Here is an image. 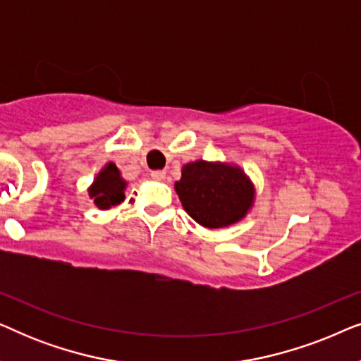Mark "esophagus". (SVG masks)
<instances>
[{
  "instance_id": "obj_1",
  "label": "esophagus",
  "mask_w": 361,
  "mask_h": 361,
  "mask_svg": "<svg viewBox=\"0 0 361 361\" xmlns=\"http://www.w3.org/2000/svg\"><path fill=\"white\" fill-rule=\"evenodd\" d=\"M151 177L154 180H164V177H166V172L164 171H152L151 172Z\"/></svg>"
}]
</instances>
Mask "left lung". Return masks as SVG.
I'll list each match as a JSON object with an SVG mask.
<instances>
[{"mask_svg": "<svg viewBox=\"0 0 361 361\" xmlns=\"http://www.w3.org/2000/svg\"><path fill=\"white\" fill-rule=\"evenodd\" d=\"M174 187L184 210L207 228L236 224L255 202L251 180L238 166L226 162H189Z\"/></svg>", "mask_w": 361, "mask_h": 361, "instance_id": "obj_1", "label": "left lung"}]
</instances>
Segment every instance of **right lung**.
<instances>
[{
	"instance_id": "add662e5",
	"label": "right lung",
	"mask_w": 361,
	"mask_h": 361,
	"mask_svg": "<svg viewBox=\"0 0 361 361\" xmlns=\"http://www.w3.org/2000/svg\"><path fill=\"white\" fill-rule=\"evenodd\" d=\"M125 189L126 180H123L120 169L113 162H108L98 172L90 189H88V194H90V199H93L98 209L106 210L125 200Z\"/></svg>"
}]
</instances>
